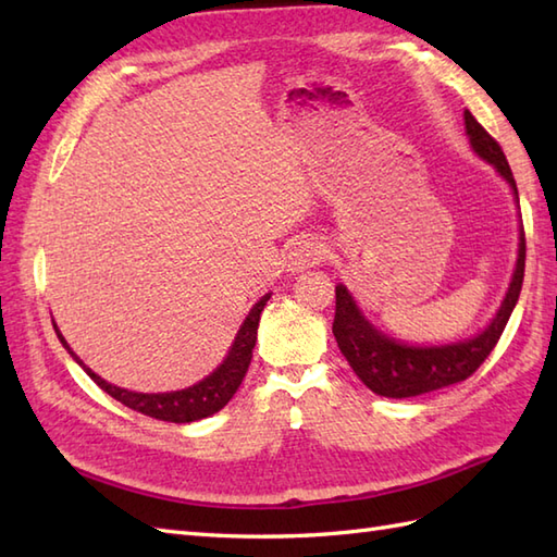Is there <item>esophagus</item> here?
Instances as JSON below:
<instances>
[{
  "label": "esophagus",
  "instance_id": "esophagus-1",
  "mask_svg": "<svg viewBox=\"0 0 557 557\" xmlns=\"http://www.w3.org/2000/svg\"><path fill=\"white\" fill-rule=\"evenodd\" d=\"M327 256L325 244L318 239V236H304L297 244L292 246L289 251V268L292 270H304V268H313L321 263V260Z\"/></svg>",
  "mask_w": 557,
  "mask_h": 557
}]
</instances>
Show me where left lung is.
Here are the masks:
<instances>
[{"label": "left lung", "instance_id": "obj_1", "mask_svg": "<svg viewBox=\"0 0 557 557\" xmlns=\"http://www.w3.org/2000/svg\"><path fill=\"white\" fill-rule=\"evenodd\" d=\"M465 124L471 148H474L483 160L495 164V170H498L503 180L515 188L517 196L515 176L498 140L474 120V114L469 110L465 112ZM524 258L527 239L522 227V234H519V258L515 275L510 282V289L505 294L500 311L493 318V323L483 330L479 337L445 347H407L381 335L359 313L347 287L337 285L333 321V335L337 339V347L345 354V359L349 361L354 373L361 377V383L381 397H417L423 393H433V389L467 381V377L474 375L479 366L488 359V354L498 345L507 321H510L519 292H522Z\"/></svg>", "mask_w": 557, "mask_h": 557}]
</instances>
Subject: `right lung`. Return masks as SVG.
<instances>
[{"label":"right lung","mask_w":557,"mask_h":557,"mask_svg":"<svg viewBox=\"0 0 557 557\" xmlns=\"http://www.w3.org/2000/svg\"><path fill=\"white\" fill-rule=\"evenodd\" d=\"M270 299V294H265L260 299L251 313L246 315L244 325L239 327V333L234 337V345L215 371H212L203 381L186 387V389H176V393H160V395H146V393H128V389H122L116 385H110L108 381H102L100 375L92 373L90 369L83 366V361L76 357L71 347L66 345V339L62 337V333L57 330V337L62 339V345L66 347V351L74 357L86 373L98 383V387H102L104 393L110 397H114L116 401H122L124 407L134 409L144 417L150 419H160V421H170V423H191L198 419H206L210 413L220 411L227 401L234 397L236 389H239L244 375L248 371V363H251L253 357V347H256V337H258V321L260 313H263L265 304Z\"/></svg>","instance_id":"obj_1"}]
</instances>
